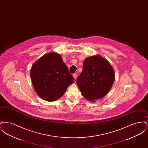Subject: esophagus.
Here are the masks:
<instances>
[{
  "instance_id": "1",
  "label": "esophagus",
  "mask_w": 148,
  "mask_h": 148,
  "mask_svg": "<svg viewBox=\"0 0 148 148\" xmlns=\"http://www.w3.org/2000/svg\"><path fill=\"white\" fill-rule=\"evenodd\" d=\"M73 77L75 79H77V74H73Z\"/></svg>"
}]
</instances>
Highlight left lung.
<instances>
[{
  "mask_svg": "<svg viewBox=\"0 0 148 148\" xmlns=\"http://www.w3.org/2000/svg\"><path fill=\"white\" fill-rule=\"evenodd\" d=\"M114 80L115 72L110 63L103 56L96 55L85 59L77 84L85 99L95 101L108 93Z\"/></svg>",
  "mask_w": 148,
  "mask_h": 148,
  "instance_id": "1",
  "label": "left lung"
}]
</instances>
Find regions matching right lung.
Masks as SVG:
<instances>
[{
  "instance_id": "obj_1",
  "label": "right lung",
  "mask_w": 148,
  "mask_h": 148,
  "mask_svg": "<svg viewBox=\"0 0 148 148\" xmlns=\"http://www.w3.org/2000/svg\"><path fill=\"white\" fill-rule=\"evenodd\" d=\"M30 77L36 94L48 101L62 97L74 82L61 56L54 51L44 54L33 64Z\"/></svg>"
}]
</instances>
